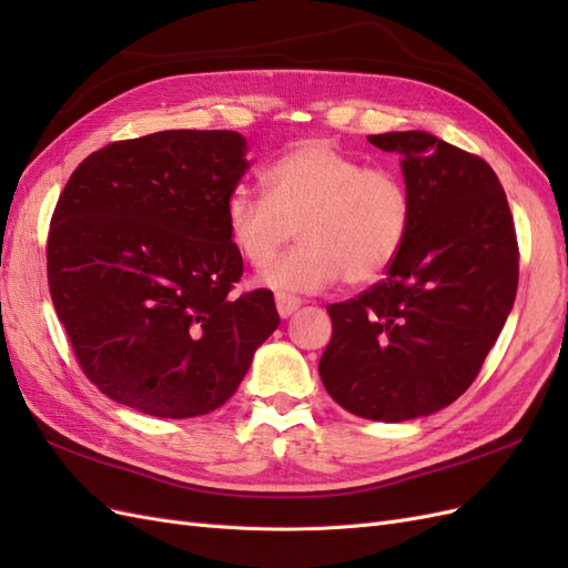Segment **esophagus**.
<instances>
[{"instance_id":"34e87169","label":"esophagus","mask_w":568,"mask_h":568,"mask_svg":"<svg viewBox=\"0 0 568 568\" xmlns=\"http://www.w3.org/2000/svg\"><path fill=\"white\" fill-rule=\"evenodd\" d=\"M274 303H277V313L284 320L294 315L301 307V301L296 296H288V294H277V296H274Z\"/></svg>"}]
</instances>
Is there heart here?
<instances>
[{
	"instance_id": "1",
	"label": "heart",
	"mask_w": 568,
	"mask_h": 568,
	"mask_svg": "<svg viewBox=\"0 0 568 568\" xmlns=\"http://www.w3.org/2000/svg\"><path fill=\"white\" fill-rule=\"evenodd\" d=\"M265 194L236 189L225 203L236 253L265 270V284L313 294L343 280L367 286L400 255L412 222L409 189L386 168H367L326 140H305L272 161Z\"/></svg>"
}]
</instances>
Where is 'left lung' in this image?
Here are the masks:
<instances>
[{"mask_svg": "<svg viewBox=\"0 0 568 568\" xmlns=\"http://www.w3.org/2000/svg\"><path fill=\"white\" fill-rule=\"evenodd\" d=\"M367 140L403 156L412 222L382 282L326 305L320 376L353 415L405 422L474 384L517 296L519 244L505 189L476 153L419 130Z\"/></svg>", "mask_w": 568, "mask_h": 568, "instance_id": "left-lung-1", "label": "left lung"}]
</instances>
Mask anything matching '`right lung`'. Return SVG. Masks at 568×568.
Instances as JSON below:
<instances>
[{
  "instance_id": "obj_1",
  "label": "right lung",
  "mask_w": 568,
  "mask_h": 568,
  "mask_svg": "<svg viewBox=\"0 0 568 568\" xmlns=\"http://www.w3.org/2000/svg\"><path fill=\"white\" fill-rule=\"evenodd\" d=\"M232 130H165L90 153L49 222L47 280L84 376L144 415L227 403L277 329L272 291L236 294L225 203L246 173Z\"/></svg>"
}]
</instances>
